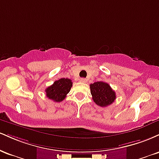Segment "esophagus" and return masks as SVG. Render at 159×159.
<instances>
[{
    "mask_svg": "<svg viewBox=\"0 0 159 159\" xmlns=\"http://www.w3.org/2000/svg\"><path fill=\"white\" fill-rule=\"evenodd\" d=\"M80 81L82 82V83H86V82L87 81V80L86 79V78H81V79H80Z\"/></svg>",
    "mask_w": 159,
    "mask_h": 159,
    "instance_id": "esophagus-1",
    "label": "esophagus"
}]
</instances>
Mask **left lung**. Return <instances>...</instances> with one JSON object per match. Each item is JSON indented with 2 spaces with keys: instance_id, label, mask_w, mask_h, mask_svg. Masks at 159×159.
Returning <instances> with one entry per match:
<instances>
[{
  "instance_id": "1",
  "label": "left lung",
  "mask_w": 159,
  "mask_h": 159,
  "mask_svg": "<svg viewBox=\"0 0 159 159\" xmlns=\"http://www.w3.org/2000/svg\"><path fill=\"white\" fill-rule=\"evenodd\" d=\"M90 93L94 102L100 107H107L116 99V93L108 84L104 81H97L91 84Z\"/></svg>"
}]
</instances>
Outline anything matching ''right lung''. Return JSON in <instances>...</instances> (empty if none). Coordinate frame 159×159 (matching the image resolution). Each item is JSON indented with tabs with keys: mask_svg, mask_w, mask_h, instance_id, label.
Here are the masks:
<instances>
[{
	"mask_svg": "<svg viewBox=\"0 0 159 159\" xmlns=\"http://www.w3.org/2000/svg\"><path fill=\"white\" fill-rule=\"evenodd\" d=\"M72 86V80L69 78H61L54 82L52 85L45 89L46 96L56 102L63 101L70 91Z\"/></svg>",
	"mask_w": 159,
	"mask_h": 159,
	"instance_id": "obj_1",
	"label": "right lung"
}]
</instances>
